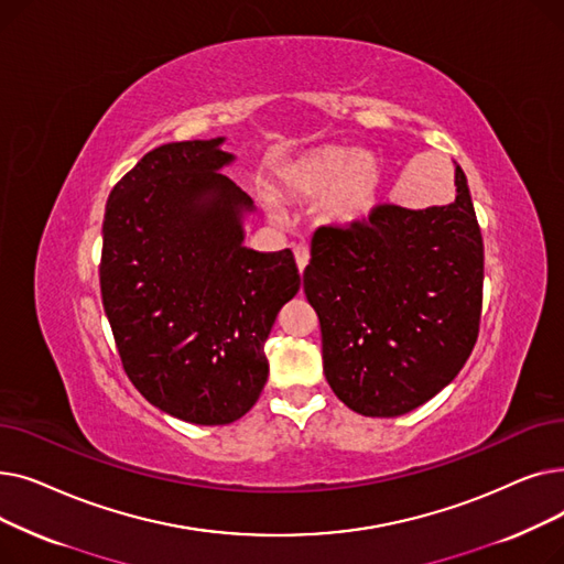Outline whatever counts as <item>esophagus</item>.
I'll use <instances>...</instances> for the list:
<instances>
[{
	"label": "esophagus",
	"instance_id": "1",
	"mask_svg": "<svg viewBox=\"0 0 564 564\" xmlns=\"http://www.w3.org/2000/svg\"><path fill=\"white\" fill-rule=\"evenodd\" d=\"M292 251H294V262H297V270H300V274H304L306 264H308V258H311L308 249H306L304 245H297V247H294Z\"/></svg>",
	"mask_w": 564,
	"mask_h": 564
}]
</instances>
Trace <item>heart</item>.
Instances as JSON below:
<instances>
[{
  "label": "heart",
  "instance_id": "heart-1",
  "mask_svg": "<svg viewBox=\"0 0 564 564\" xmlns=\"http://www.w3.org/2000/svg\"><path fill=\"white\" fill-rule=\"evenodd\" d=\"M279 189L292 200H317L315 221L334 232L366 226L381 194V166L368 151L347 145H317L279 169ZM274 217L276 205L267 200Z\"/></svg>",
  "mask_w": 564,
  "mask_h": 564
}]
</instances>
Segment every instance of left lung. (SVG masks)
<instances>
[{
	"instance_id": "obj_1",
	"label": "left lung",
	"mask_w": 564,
	"mask_h": 564,
	"mask_svg": "<svg viewBox=\"0 0 564 564\" xmlns=\"http://www.w3.org/2000/svg\"><path fill=\"white\" fill-rule=\"evenodd\" d=\"M455 187L448 205H377L366 226L313 237L304 292L319 317L324 375L361 416L425 404L476 345L485 247L459 164Z\"/></svg>"
}]
</instances>
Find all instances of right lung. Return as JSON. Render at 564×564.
I'll list each match as a JSON object with an SVG mask.
<instances>
[{
    "label": "right lung",
    "instance_id": "1",
    "mask_svg": "<svg viewBox=\"0 0 564 564\" xmlns=\"http://www.w3.org/2000/svg\"><path fill=\"white\" fill-rule=\"evenodd\" d=\"M224 137L164 143L121 177L102 224L100 290L123 368L173 419L228 425L256 404L264 340L300 290L292 251L245 247L247 192Z\"/></svg>",
    "mask_w": 564,
    "mask_h": 564
}]
</instances>
